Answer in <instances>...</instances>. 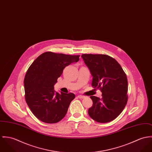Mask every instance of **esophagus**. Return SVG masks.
Masks as SVG:
<instances>
[{"label": "esophagus", "instance_id": "esophagus-1", "mask_svg": "<svg viewBox=\"0 0 152 152\" xmlns=\"http://www.w3.org/2000/svg\"><path fill=\"white\" fill-rule=\"evenodd\" d=\"M77 97L79 98V99H84V98H85V96H82V95H79V96H77Z\"/></svg>", "mask_w": 152, "mask_h": 152}]
</instances>
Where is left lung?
I'll return each instance as SVG.
<instances>
[{"label": "left lung", "instance_id": "1", "mask_svg": "<svg viewBox=\"0 0 152 152\" xmlns=\"http://www.w3.org/2000/svg\"><path fill=\"white\" fill-rule=\"evenodd\" d=\"M81 56L93 76L92 86L102 92L101 99L90 96L93 105L88 109V115L98 122H109L118 117L127 103L126 75L118 62L108 55L83 54Z\"/></svg>", "mask_w": 152, "mask_h": 152}]
</instances>
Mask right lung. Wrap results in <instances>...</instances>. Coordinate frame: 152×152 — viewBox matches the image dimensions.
Segmentation results:
<instances>
[{"label": "right lung", "mask_w": 152, "mask_h": 152, "mask_svg": "<svg viewBox=\"0 0 152 152\" xmlns=\"http://www.w3.org/2000/svg\"><path fill=\"white\" fill-rule=\"evenodd\" d=\"M80 55L46 52L29 67L24 77L26 101L34 115L42 122L53 124L66 115L73 93H60L54 90L63 70L79 60Z\"/></svg>", "instance_id": "1"}]
</instances>
